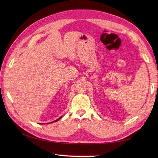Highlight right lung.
I'll use <instances>...</instances> for the list:
<instances>
[{"mask_svg":"<svg viewBox=\"0 0 158 158\" xmlns=\"http://www.w3.org/2000/svg\"><path fill=\"white\" fill-rule=\"evenodd\" d=\"M62 118V117H59L58 119H56V120H55V121H52V122H51V123H46V124H50V123H55V122H56V121H58L59 119H60ZM40 124H43V125H44V124H45V123H40Z\"/></svg>","mask_w":158,"mask_h":158,"instance_id":"add662e5","label":"right lung"}]
</instances>
